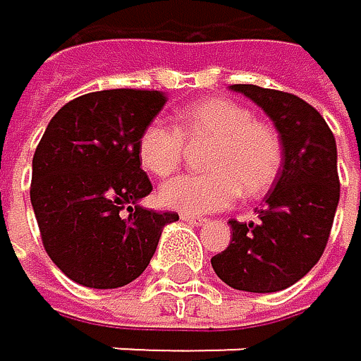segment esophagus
<instances>
[{
    "instance_id": "1",
    "label": "esophagus",
    "mask_w": 361,
    "mask_h": 361,
    "mask_svg": "<svg viewBox=\"0 0 361 361\" xmlns=\"http://www.w3.org/2000/svg\"><path fill=\"white\" fill-rule=\"evenodd\" d=\"M179 219H182L184 223H192V225H203L205 223V219L195 216V214H179Z\"/></svg>"
}]
</instances>
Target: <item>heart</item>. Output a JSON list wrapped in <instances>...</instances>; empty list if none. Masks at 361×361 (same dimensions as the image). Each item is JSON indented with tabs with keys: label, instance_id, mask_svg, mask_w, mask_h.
I'll return each instance as SVG.
<instances>
[{
	"label": "heart",
	"instance_id": "heart-1",
	"mask_svg": "<svg viewBox=\"0 0 361 361\" xmlns=\"http://www.w3.org/2000/svg\"><path fill=\"white\" fill-rule=\"evenodd\" d=\"M186 140H210L203 158L207 173L179 175L160 188V203L182 214H207L233 199L267 192L281 166V140L267 123L235 102L210 97L177 114V130L149 123L138 138V162L156 175H171L184 156Z\"/></svg>",
	"mask_w": 361,
	"mask_h": 361
}]
</instances>
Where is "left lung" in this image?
<instances>
[{
    "mask_svg": "<svg viewBox=\"0 0 361 361\" xmlns=\"http://www.w3.org/2000/svg\"><path fill=\"white\" fill-rule=\"evenodd\" d=\"M233 92L264 110L281 140V169L255 223L231 225L229 247L212 257L214 273L245 293H277L305 277L321 259L340 201L336 138L297 94L233 84Z\"/></svg>",
    "mask_w": 361,
    "mask_h": 361,
    "instance_id": "obj_1",
    "label": "left lung"
}]
</instances>
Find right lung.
I'll list each match as a JSON object with an SVG mask.
<instances>
[{
    "label": "right lung",
    "mask_w": 361,
    "mask_h": 361,
    "mask_svg": "<svg viewBox=\"0 0 361 361\" xmlns=\"http://www.w3.org/2000/svg\"><path fill=\"white\" fill-rule=\"evenodd\" d=\"M166 104L160 90L112 88L62 106L32 160L30 199L45 251L80 286L121 288L142 275L175 212L140 201L151 182L138 138Z\"/></svg>",
    "instance_id": "add662e5"
}]
</instances>
